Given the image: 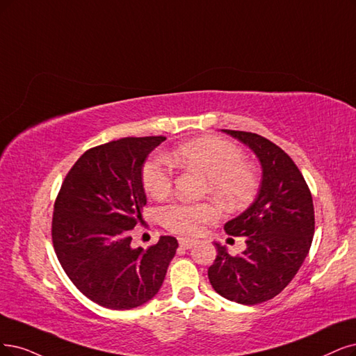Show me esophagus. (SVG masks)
Returning a JSON list of instances; mask_svg holds the SVG:
<instances>
[{
  "instance_id": "esophagus-1",
  "label": "esophagus",
  "mask_w": 356,
  "mask_h": 356,
  "mask_svg": "<svg viewBox=\"0 0 356 356\" xmlns=\"http://www.w3.org/2000/svg\"><path fill=\"white\" fill-rule=\"evenodd\" d=\"M193 243H195V241H192V239H186V238L179 239V245L181 249H191L193 246Z\"/></svg>"
}]
</instances>
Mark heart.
<instances>
[{
	"label": "heart",
	"mask_w": 356,
	"mask_h": 356,
	"mask_svg": "<svg viewBox=\"0 0 356 356\" xmlns=\"http://www.w3.org/2000/svg\"><path fill=\"white\" fill-rule=\"evenodd\" d=\"M180 167L195 170L207 177L208 191L227 207H241L252 198L257 189L255 171L243 163L242 151L225 139L205 136L188 142L168 155ZM143 188L152 198L161 200L173 185L171 171L161 156H154L142 168ZM218 217L213 204L173 202L160 209L163 225L175 233L195 236Z\"/></svg>",
	"instance_id": "b5f03b06"
}]
</instances>
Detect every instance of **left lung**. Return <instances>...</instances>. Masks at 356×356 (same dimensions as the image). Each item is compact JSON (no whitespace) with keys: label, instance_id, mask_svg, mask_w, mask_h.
<instances>
[{"label":"left lung","instance_id":"left-lung-1","mask_svg":"<svg viewBox=\"0 0 356 356\" xmlns=\"http://www.w3.org/2000/svg\"><path fill=\"white\" fill-rule=\"evenodd\" d=\"M251 148L262 168L255 201L225 230L245 236L246 249L232 257L216 242L208 268L214 291L229 300L257 305L277 296L305 261L314 238V204L296 164L277 145L251 131L221 129Z\"/></svg>","mask_w":356,"mask_h":356}]
</instances>
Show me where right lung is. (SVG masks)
<instances>
[{"label":"right lung","mask_w":356,"mask_h":356,"mask_svg":"<svg viewBox=\"0 0 356 356\" xmlns=\"http://www.w3.org/2000/svg\"><path fill=\"white\" fill-rule=\"evenodd\" d=\"M164 136L123 138L88 149L65 176L52 214V243L65 274L86 298L110 309L151 300L179 246L161 236L147 251L130 230L147 204L145 160Z\"/></svg>","instance_id":"add662e5"}]
</instances>
